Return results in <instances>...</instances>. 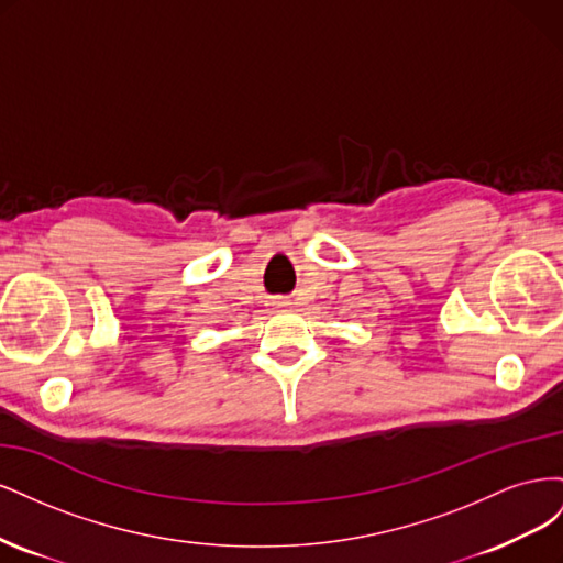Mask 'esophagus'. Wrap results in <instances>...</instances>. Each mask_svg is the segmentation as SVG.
I'll list each match as a JSON object with an SVG mask.
<instances>
[{"instance_id":"obj_1","label":"esophagus","mask_w":563,"mask_h":563,"mask_svg":"<svg viewBox=\"0 0 563 563\" xmlns=\"http://www.w3.org/2000/svg\"><path fill=\"white\" fill-rule=\"evenodd\" d=\"M288 305H291V302H288V298H275V300H272V308H277V310L288 308Z\"/></svg>"}]
</instances>
